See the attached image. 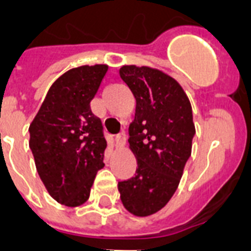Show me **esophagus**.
I'll return each mask as SVG.
<instances>
[{
	"label": "esophagus",
	"instance_id": "1",
	"mask_svg": "<svg viewBox=\"0 0 251 251\" xmlns=\"http://www.w3.org/2000/svg\"><path fill=\"white\" fill-rule=\"evenodd\" d=\"M126 143V134L125 131H121L120 134H117V137H116V145L118 147H124Z\"/></svg>",
	"mask_w": 251,
	"mask_h": 251
}]
</instances>
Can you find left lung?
Returning <instances> with one entry per match:
<instances>
[{"instance_id": "obj_1", "label": "left lung", "mask_w": 251, "mask_h": 251, "mask_svg": "<svg viewBox=\"0 0 251 251\" xmlns=\"http://www.w3.org/2000/svg\"><path fill=\"white\" fill-rule=\"evenodd\" d=\"M120 78L137 106L129 145L137 159L131 178L118 182L122 204L135 216H149L169 202L191 155L193 109L178 82L147 66H122Z\"/></svg>"}]
</instances>
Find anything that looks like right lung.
Segmentation results:
<instances>
[{
  "label": "right lung",
  "instance_id": "1",
  "mask_svg": "<svg viewBox=\"0 0 251 251\" xmlns=\"http://www.w3.org/2000/svg\"><path fill=\"white\" fill-rule=\"evenodd\" d=\"M106 72V65H86L62 74L29 125L37 173L52 198L65 206L83 204L104 167L106 141L90 102Z\"/></svg>",
  "mask_w": 251,
  "mask_h": 251
}]
</instances>
